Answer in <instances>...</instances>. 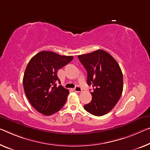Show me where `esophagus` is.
<instances>
[{
  "label": "esophagus",
  "instance_id": "obj_1",
  "mask_svg": "<svg viewBox=\"0 0 150 150\" xmlns=\"http://www.w3.org/2000/svg\"><path fill=\"white\" fill-rule=\"evenodd\" d=\"M74 91L75 92H76V93H80V92L82 91V90L81 88H80V86H76V88H74Z\"/></svg>",
  "mask_w": 150,
  "mask_h": 150
}]
</instances>
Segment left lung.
I'll use <instances>...</instances> for the list:
<instances>
[{
  "mask_svg": "<svg viewBox=\"0 0 150 150\" xmlns=\"http://www.w3.org/2000/svg\"><path fill=\"white\" fill-rule=\"evenodd\" d=\"M86 70L87 84L93 91L91 103L84 109L95 116L110 111L120 98L123 88V74L120 66L109 53L98 50L78 56Z\"/></svg>",
  "mask_w": 150,
  "mask_h": 150,
  "instance_id": "obj_1",
  "label": "left lung"
}]
</instances>
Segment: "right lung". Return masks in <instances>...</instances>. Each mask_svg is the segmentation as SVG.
<instances>
[{
	"label": "right lung",
	"mask_w": 150,
	"mask_h": 150,
	"mask_svg": "<svg viewBox=\"0 0 150 150\" xmlns=\"http://www.w3.org/2000/svg\"><path fill=\"white\" fill-rule=\"evenodd\" d=\"M71 56H61L49 51H41L30 59L25 69L23 83L25 93L31 105L39 112L51 115L60 110L69 94L59 85L57 71L70 62Z\"/></svg>",
	"instance_id": "obj_1"
}]
</instances>
